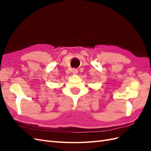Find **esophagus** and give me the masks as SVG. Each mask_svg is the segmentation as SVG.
I'll use <instances>...</instances> for the list:
<instances>
[{
  "label": "esophagus",
  "mask_w": 151,
  "mask_h": 151,
  "mask_svg": "<svg viewBox=\"0 0 151 151\" xmlns=\"http://www.w3.org/2000/svg\"><path fill=\"white\" fill-rule=\"evenodd\" d=\"M72 73L74 74H76L77 72H78V70L77 69V68H72Z\"/></svg>",
  "instance_id": "34e87169"
}]
</instances>
